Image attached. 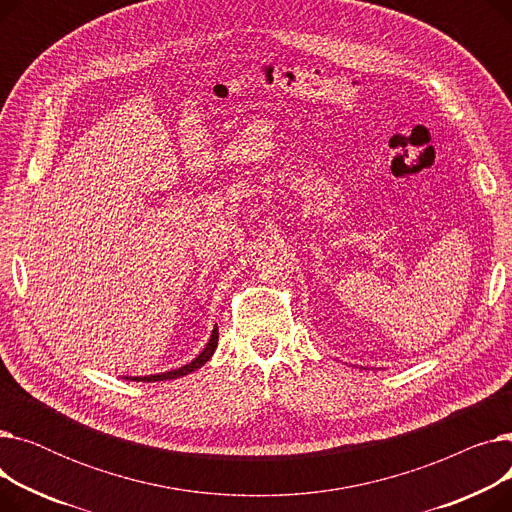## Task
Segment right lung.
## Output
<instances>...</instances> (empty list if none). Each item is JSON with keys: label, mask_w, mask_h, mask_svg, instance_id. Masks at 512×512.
Here are the masks:
<instances>
[{"label": "right lung", "mask_w": 512, "mask_h": 512, "mask_svg": "<svg viewBox=\"0 0 512 512\" xmlns=\"http://www.w3.org/2000/svg\"><path fill=\"white\" fill-rule=\"evenodd\" d=\"M215 348H218V326H215V328L211 330V336H209V340H207L205 348H203V351H201V353H199L191 363H186V365H182V367H178V369L164 371V373H153V375H132V378H128V375H126L124 380H130V382H166V380L182 378V375H188V373L197 371L199 367H203V365L213 357Z\"/></svg>", "instance_id": "obj_1"}]
</instances>
